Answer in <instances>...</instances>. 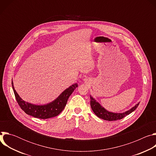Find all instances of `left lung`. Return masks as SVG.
Listing matches in <instances>:
<instances>
[{
  "mask_svg": "<svg viewBox=\"0 0 156 156\" xmlns=\"http://www.w3.org/2000/svg\"><path fill=\"white\" fill-rule=\"evenodd\" d=\"M90 104L91 108L94 113L99 118L107 121H115L117 120H120L123 118H124L125 116L129 115L132 112H133L138 106L139 104H137L135 107H133L130 110L126 111V112L122 114H116V113H112L106 110L104 107H102L98 102L96 101L94 99H93L90 96Z\"/></svg>",
  "mask_w": 156,
  "mask_h": 156,
  "instance_id": "1",
  "label": "left lung"
}]
</instances>
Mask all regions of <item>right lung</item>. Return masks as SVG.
I'll return each mask as SVG.
<instances>
[{"label": "right lung", "mask_w": 156, "mask_h": 156, "mask_svg": "<svg viewBox=\"0 0 156 156\" xmlns=\"http://www.w3.org/2000/svg\"><path fill=\"white\" fill-rule=\"evenodd\" d=\"M12 84L16 100L20 108L27 114L41 119H47L54 117L60 114L65 108L70 96L74 91L75 88L78 87L77 83L74 84L69 88L66 89L53 102L46 105H37L24 101L15 90L13 81L12 82Z\"/></svg>", "instance_id": "1"}]
</instances>
